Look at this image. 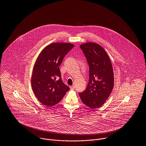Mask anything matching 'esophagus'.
<instances>
[{
    "label": "esophagus",
    "instance_id": "34e87169",
    "mask_svg": "<svg viewBox=\"0 0 146 146\" xmlns=\"http://www.w3.org/2000/svg\"><path fill=\"white\" fill-rule=\"evenodd\" d=\"M70 90H74V89H75V86H74V85L70 86Z\"/></svg>",
    "mask_w": 146,
    "mask_h": 146
}]
</instances>
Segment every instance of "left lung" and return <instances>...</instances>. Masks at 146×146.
<instances>
[{
	"instance_id": "1",
	"label": "left lung",
	"mask_w": 146,
	"mask_h": 146,
	"mask_svg": "<svg viewBox=\"0 0 146 146\" xmlns=\"http://www.w3.org/2000/svg\"><path fill=\"white\" fill-rule=\"evenodd\" d=\"M89 66V82L86 90L79 93L84 104L92 109L101 107L114 87L111 60L101 45L88 42L80 45Z\"/></svg>"
}]
</instances>
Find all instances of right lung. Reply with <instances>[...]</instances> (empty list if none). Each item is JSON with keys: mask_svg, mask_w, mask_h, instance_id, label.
<instances>
[{"mask_svg": "<svg viewBox=\"0 0 146 146\" xmlns=\"http://www.w3.org/2000/svg\"><path fill=\"white\" fill-rule=\"evenodd\" d=\"M74 46L68 42H54L47 45L38 56L31 78L35 96L46 106L58 104L70 90L62 81L59 68L66 55Z\"/></svg>", "mask_w": 146, "mask_h": 146, "instance_id": "right-lung-1", "label": "right lung"}]
</instances>
